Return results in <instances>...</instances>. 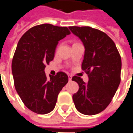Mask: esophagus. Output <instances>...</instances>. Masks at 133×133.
Returning a JSON list of instances; mask_svg holds the SVG:
<instances>
[{
  "label": "esophagus",
  "instance_id": "obj_1",
  "mask_svg": "<svg viewBox=\"0 0 133 133\" xmlns=\"http://www.w3.org/2000/svg\"><path fill=\"white\" fill-rule=\"evenodd\" d=\"M68 80H69V81H71V80H72V75H68Z\"/></svg>",
  "mask_w": 133,
  "mask_h": 133
}]
</instances>
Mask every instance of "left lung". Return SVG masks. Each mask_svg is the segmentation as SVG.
<instances>
[{
  "label": "left lung",
  "instance_id": "8db88e82",
  "mask_svg": "<svg viewBox=\"0 0 133 133\" xmlns=\"http://www.w3.org/2000/svg\"><path fill=\"white\" fill-rule=\"evenodd\" d=\"M69 29L83 43L82 69L89 78L85 83L81 77H72L79 85L72 100L82 114H98L110 103L120 85V53L113 41L104 32L88 26H70Z\"/></svg>",
  "mask_w": 133,
  "mask_h": 133
}]
</instances>
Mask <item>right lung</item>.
<instances>
[{"mask_svg":"<svg viewBox=\"0 0 133 133\" xmlns=\"http://www.w3.org/2000/svg\"><path fill=\"white\" fill-rule=\"evenodd\" d=\"M69 34L67 27L38 25L25 32L17 45L12 61L14 85L25 105L35 113L52 111L68 82L66 73L58 72L48 78L44 70L53 60L58 41Z\"/></svg>","mask_w":133,"mask_h":133,"instance_id":"add662e5","label":"right lung"}]
</instances>
